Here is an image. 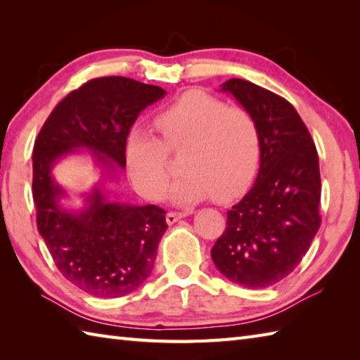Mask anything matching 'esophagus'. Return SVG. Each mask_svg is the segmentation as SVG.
<instances>
[{"mask_svg":"<svg viewBox=\"0 0 360 360\" xmlns=\"http://www.w3.org/2000/svg\"><path fill=\"white\" fill-rule=\"evenodd\" d=\"M188 215L187 212H168L167 213V223L168 224H174L176 221H179L181 218H186Z\"/></svg>","mask_w":360,"mask_h":360,"instance_id":"obj_1","label":"esophagus"}]
</instances>
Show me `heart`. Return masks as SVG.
<instances>
[{"instance_id": "obj_1", "label": "heart", "mask_w": 360, "mask_h": 360, "mask_svg": "<svg viewBox=\"0 0 360 360\" xmlns=\"http://www.w3.org/2000/svg\"><path fill=\"white\" fill-rule=\"evenodd\" d=\"M155 125L162 141L142 127L125 137V165L137 192L158 200L172 179L168 151L184 148L181 176L170 188L178 204L215 196L229 201L254 178L259 162V131L252 112L202 91H188L159 110Z\"/></svg>"}]
</instances>
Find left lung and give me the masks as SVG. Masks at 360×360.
I'll return each mask as SVG.
<instances>
[{
  "label": "left lung",
  "mask_w": 360,
  "mask_h": 360,
  "mask_svg": "<svg viewBox=\"0 0 360 360\" xmlns=\"http://www.w3.org/2000/svg\"><path fill=\"white\" fill-rule=\"evenodd\" d=\"M221 91L255 117L262 155L255 184L227 212L212 259L236 285L267 288L300 264L320 227L319 155L286 98L241 79L227 80Z\"/></svg>",
  "instance_id": "obj_1"
}]
</instances>
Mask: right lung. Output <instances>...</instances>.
Listing matches in <instances>:
<instances>
[{
    "label": "right lung",
    "instance_id": "1",
    "mask_svg": "<svg viewBox=\"0 0 360 360\" xmlns=\"http://www.w3.org/2000/svg\"><path fill=\"white\" fill-rule=\"evenodd\" d=\"M165 91L127 77L93 79L68 94L38 133L32 153V196L38 232L66 280L101 298L133 292L147 280L159 241L167 231L165 210L106 200L96 187L86 207L72 213L58 200L65 190L52 178L57 160L86 148L114 173L125 168V137L139 112Z\"/></svg>",
    "mask_w": 360,
    "mask_h": 360
}]
</instances>
